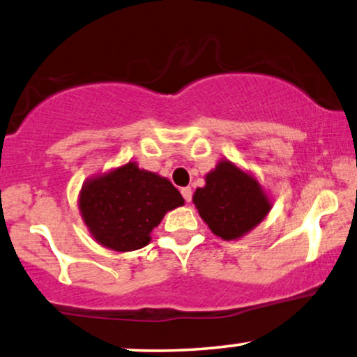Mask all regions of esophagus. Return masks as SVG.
<instances>
[{
    "instance_id": "esophagus-1",
    "label": "esophagus",
    "mask_w": 357,
    "mask_h": 357,
    "mask_svg": "<svg viewBox=\"0 0 357 357\" xmlns=\"http://www.w3.org/2000/svg\"><path fill=\"white\" fill-rule=\"evenodd\" d=\"M181 194H183L184 200L188 202V204L190 200H192V189H190V188H183V189H181Z\"/></svg>"
}]
</instances>
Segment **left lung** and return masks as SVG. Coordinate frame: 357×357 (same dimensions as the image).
Instances as JSON below:
<instances>
[{"label": "left lung", "mask_w": 357, "mask_h": 357, "mask_svg": "<svg viewBox=\"0 0 357 357\" xmlns=\"http://www.w3.org/2000/svg\"><path fill=\"white\" fill-rule=\"evenodd\" d=\"M205 181V188L195 190L194 204L218 237H242L268 215L271 204L261 185L231 162H221Z\"/></svg>", "instance_id": "8db88e82"}]
</instances>
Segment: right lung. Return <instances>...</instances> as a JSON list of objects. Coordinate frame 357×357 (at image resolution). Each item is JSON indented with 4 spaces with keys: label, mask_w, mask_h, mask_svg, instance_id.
Wrapping results in <instances>:
<instances>
[{
    "label": "right lung",
    "mask_w": 357,
    "mask_h": 357,
    "mask_svg": "<svg viewBox=\"0 0 357 357\" xmlns=\"http://www.w3.org/2000/svg\"><path fill=\"white\" fill-rule=\"evenodd\" d=\"M184 204L168 179L126 163L88 184L79 194V210L96 241L116 252L147 245L149 234L165 213Z\"/></svg>",
    "instance_id": "obj_1"
}]
</instances>
